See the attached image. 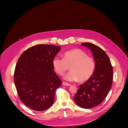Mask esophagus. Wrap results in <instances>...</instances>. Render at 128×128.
<instances>
[{
  "instance_id": "obj_1",
  "label": "esophagus",
  "mask_w": 128,
  "mask_h": 128,
  "mask_svg": "<svg viewBox=\"0 0 128 128\" xmlns=\"http://www.w3.org/2000/svg\"><path fill=\"white\" fill-rule=\"evenodd\" d=\"M62 84L64 86H70V84L68 82H63Z\"/></svg>"
}]
</instances>
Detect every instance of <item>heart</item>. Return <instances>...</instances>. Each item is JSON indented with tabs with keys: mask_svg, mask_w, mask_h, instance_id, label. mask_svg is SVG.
Listing matches in <instances>:
<instances>
[{
	"mask_svg": "<svg viewBox=\"0 0 128 128\" xmlns=\"http://www.w3.org/2000/svg\"><path fill=\"white\" fill-rule=\"evenodd\" d=\"M62 58L56 57L52 64L58 74L63 76L68 70L70 72L64 78L68 81L84 82L89 79L93 74L96 68L95 60L91 56L80 49H73L65 51Z\"/></svg>",
	"mask_w": 128,
	"mask_h": 128,
	"instance_id": "heart-1",
	"label": "heart"
}]
</instances>
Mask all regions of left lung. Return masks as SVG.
Returning a JSON list of instances; mask_svg holds the SVG:
<instances>
[{
    "mask_svg": "<svg viewBox=\"0 0 128 128\" xmlns=\"http://www.w3.org/2000/svg\"><path fill=\"white\" fill-rule=\"evenodd\" d=\"M82 44L92 51L96 68L91 78L79 86L74 100L79 107L89 109L100 105L108 94L112 85L113 68L108 56L100 47L89 42Z\"/></svg>",
    "mask_w": 128,
    "mask_h": 128,
    "instance_id": "obj_1",
    "label": "left lung"
}]
</instances>
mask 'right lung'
Segmentation results:
<instances>
[{"mask_svg":"<svg viewBox=\"0 0 128 128\" xmlns=\"http://www.w3.org/2000/svg\"><path fill=\"white\" fill-rule=\"evenodd\" d=\"M60 46L37 44L20 56L14 72V82L21 101L30 108L44 111L52 105L56 91L62 81L53 70L52 61Z\"/></svg>","mask_w":128,"mask_h":128,"instance_id":"add662e5","label":"right lung"}]
</instances>
